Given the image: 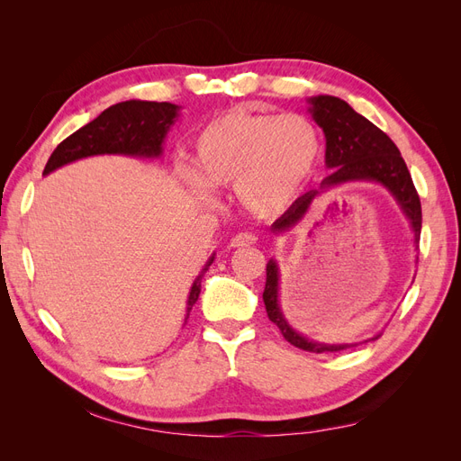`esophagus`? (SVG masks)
Listing matches in <instances>:
<instances>
[{
	"mask_svg": "<svg viewBox=\"0 0 461 461\" xmlns=\"http://www.w3.org/2000/svg\"><path fill=\"white\" fill-rule=\"evenodd\" d=\"M256 242H258V239H256V236H254L252 232H239V234H234L232 239H230V246H232V248L252 246V244H256Z\"/></svg>",
	"mask_w": 461,
	"mask_h": 461,
	"instance_id": "obj_1",
	"label": "esophagus"
}]
</instances>
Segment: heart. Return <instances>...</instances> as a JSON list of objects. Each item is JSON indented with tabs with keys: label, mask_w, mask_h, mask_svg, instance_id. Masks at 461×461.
Listing matches in <instances>:
<instances>
[{
	"label": "heart",
	"mask_w": 461,
	"mask_h": 461,
	"mask_svg": "<svg viewBox=\"0 0 461 461\" xmlns=\"http://www.w3.org/2000/svg\"><path fill=\"white\" fill-rule=\"evenodd\" d=\"M321 134L305 115L230 109L207 121L194 140V173L185 180L196 194L234 188L248 213L273 217L298 198L321 159Z\"/></svg>",
	"instance_id": "obj_1"
}]
</instances>
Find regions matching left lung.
I'll list each match as a JSON object with an SVG mask.
<instances>
[{"mask_svg": "<svg viewBox=\"0 0 461 461\" xmlns=\"http://www.w3.org/2000/svg\"><path fill=\"white\" fill-rule=\"evenodd\" d=\"M310 113L325 132V163L329 169H332V173L323 180V185H321V190L350 183V180H371V183H381L390 194H393L394 200L402 207L403 215L410 219L415 244L420 242L421 202L420 196H417V190L413 186L406 161L402 159L396 144L390 140L379 127H375L371 121H367L364 115L356 113V111L344 100H340V97L315 95L310 97ZM317 194L319 190H312L300 196L286 209L283 217H278L273 222V232H285L292 227H296L303 219V215L308 213V209ZM263 302L269 319L278 327V330L283 332L285 340H288L292 346L300 348V350L313 354H329L357 346L319 344L305 339L303 334L296 332L286 323V319L281 312V305H278V267L275 259H269L267 263V281H265Z\"/></svg>", "mask_w": 461, "mask_h": 461, "instance_id": "8db88e82", "label": "left lung"}]
</instances>
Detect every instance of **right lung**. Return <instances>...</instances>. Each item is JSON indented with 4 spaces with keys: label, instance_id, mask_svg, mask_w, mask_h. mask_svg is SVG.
Listing matches in <instances>:
<instances>
[{
    "label": "right lung",
    "instance_id": "obj_1",
    "mask_svg": "<svg viewBox=\"0 0 461 461\" xmlns=\"http://www.w3.org/2000/svg\"><path fill=\"white\" fill-rule=\"evenodd\" d=\"M178 117V105L169 102H121L107 107L100 117L73 132L53 149L44 175L59 169V167L73 163L82 158L102 156V153H121V156H142L159 158L163 151V140L167 132ZM213 256L209 258L202 273L196 276L188 296L186 319L192 305L198 302L202 290V276Z\"/></svg>",
    "mask_w": 461,
    "mask_h": 461
}]
</instances>
